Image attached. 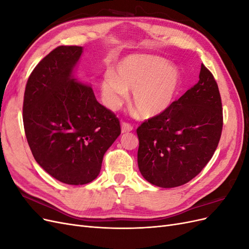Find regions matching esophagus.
I'll list each match as a JSON object with an SVG mask.
<instances>
[{"label":"esophagus","instance_id":"34e87169","mask_svg":"<svg viewBox=\"0 0 249 249\" xmlns=\"http://www.w3.org/2000/svg\"><path fill=\"white\" fill-rule=\"evenodd\" d=\"M133 131V126L127 123H122V133H127Z\"/></svg>","mask_w":249,"mask_h":249}]
</instances>
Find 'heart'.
I'll use <instances>...</instances> for the list:
<instances>
[{"label":"heart","instance_id":"heart-1","mask_svg":"<svg viewBox=\"0 0 249 249\" xmlns=\"http://www.w3.org/2000/svg\"><path fill=\"white\" fill-rule=\"evenodd\" d=\"M116 74L107 71L101 83L103 101L117 110L133 91L132 104L141 118H153L166 112L176 102L182 84L175 64L150 55H132L116 66Z\"/></svg>","mask_w":249,"mask_h":249}]
</instances>
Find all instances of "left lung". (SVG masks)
Listing matches in <instances>:
<instances>
[{
  "label": "left lung",
  "mask_w": 249,
  "mask_h": 249,
  "mask_svg": "<svg viewBox=\"0 0 249 249\" xmlns=\"http://www.w3.org/2000/svg\"><path fill=\"white\" fill-rule=\"evenodd\" d=\"M221 97L213 74L201 64L199 81L163 114L138 129V167L148 183L173 188L206 166L219 143Z\"/></svg>",
  "instance_id": "1"
}]
</instances>
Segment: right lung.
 Instances as JSON below:
<instances>
[{
	"label": "right lung",
	"instance_id": "obj_1",
	"mask_svg": "<svg viewBox=\"0 0 249 249\" xmlns=\"http://www.w3.org/2000/svg\"><path fill=\"white\" fill-rule=\"evenodd\" d=\"M82 47L61 46L36 65L28 79L22 120L36 162L69 185L100 175L105 153L120 135L115 114L96 101L90 85L73 77Z\"/></svg>",
	"mask_w": 249,
	"mask_h": 249
}]
</instances>
